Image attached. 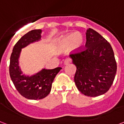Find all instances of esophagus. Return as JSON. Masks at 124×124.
I'll return each instance as SVG.
<instances>
[{
    "label": "esophagus",
    "instance_id": "34e87169",
    "mask_svg": "<svg viewBox=\"0 0 124 124\" xmlns=\"http://www.w3.org/2000/svg\"><path fill=\"white\" fill-rule=\"evenodd\" d=\"M70 63V59L69 58H67L65 60V61H64V64L65 65H68V64H69V63Z\"/></svg>",
    "mask_w": 124,
    "mask_h": 124
}]
</instances>
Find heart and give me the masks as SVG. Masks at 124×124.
<instances>
[{
	"label": "heart",
	"mask_w": 124,
	"mask_h": 124,
	"mask_svg": "<svg viewBox=\"0 0 124 124\" xmlns=\"http://www.w3.org/2000/svg\"><path fill=\"white\" fill-rule=\"evenodd\" d=\"M85 39L80 32H71L59 39L57 43V50L59 52H65L69 48L78 52L84 47Z\"/></svg>",
	"instance_id": "obj_1"
}]
</instances>
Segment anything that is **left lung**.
I'll list each match as a JSON object with an SVG mask.
<instances>
[{
	"label": "left lung",
	"mask_w": 124,
	"mask_h": 124,
	"mask_svg": "<svg viewBox=\"0 0 124 124\" xmlns=\"http://www.w3.org/2000/svg\"><path fill=\"white\" fill-rule=\"evenodd\" d=\"M85 48L70 55L76 67L74 82L80 92L89 97L107 92L116 76L117 65L111 45L92 29L86 31Z\"/></svg>",
	"instance_id": "1"
}]
</instances>
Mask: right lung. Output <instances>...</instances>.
Instances as JSON below:
<instances>
[{"label":"right lung","mask_w":124,"mask_h":124,"mask_svg":"<svg viewBox=\"0 0 124 124\" xmlns=\"http://www.w3.org/2000/svg\"><path fill=\"white\" fill-rule=\"evenodd\" d=\"M41 32L40 29H35L23 35L15 44L10 56L9 72L13 84L22 96L32 100L42 99L50 93L53 81L61 69V67L54 69H44L31 76L22 74L18 63L21 48L39 40Z\"/></svg>","instance_id":"right-lung-1"}]
</instances>
